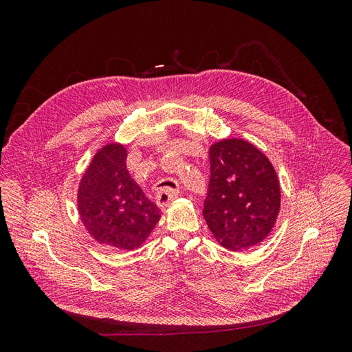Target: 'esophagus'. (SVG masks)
<instances>
[{"mask_svg": "<svg viewBox=\"0 0 352 352\" xmlns=\"http://www.w3.org/2000/svg\"><path fill=\"white\" fill-rule=\"evenodd\" d=\"M172 184L175 186H166V188H162L157 192V202L158 206H167L170 201H173L175 198H177L179 195V184L176 182V180H172Z\"/></svg>", "mask_w": 352, "mask_h": 352, "instance_id": "esophagus-1", "label": "esophagus"}]
</instances>
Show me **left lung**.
<instances>
[{"label": "left lung", "instance_id": "1", "mask_svg": "<svg viewBox=\"0 0 352 352\" xmlns=\"http://www.w3.org/2000/svg\"><path fill=\"white\" fill-rule=\"evenodd\" d=\"M280 208V186L272 163L242 140L210 148V180L202 214L228 250H247L269 235Z\"/></svg>", "mask_w": 352, "mask_h": 352}]
</instances>
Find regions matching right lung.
I'll return each instance as SVG.
<instances>
[{
  "mask_svg": "<svg viewBox=\"0 0 352 352\" xmlns=\"http://www.w3.org/2000/svg\"><path fill=\"white\" fill-rule=\"evenodd\" d=\"M79 214L101 243L133 250L160 220V208L148 199L126 168L124 146L110 144L94 157L79 186Z\"/></svg>",
  "mask_w": 352,
  "mask_h": 352,
  "instance_id": "right-lung-1",
  "label": "right lung"
}]
</instances>
